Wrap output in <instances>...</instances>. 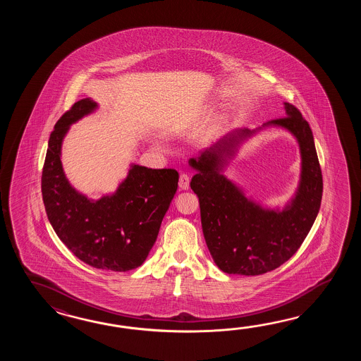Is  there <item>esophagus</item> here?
Here are the masks:
<instances>
[{
	"label": "esophagus",
	"instance_id": "esophagus-1",
	"mask_svg": "<svg viewBox=\"0 0 361 361\" xmlns=\"http://www.w3.org/2000/svg\"><path fill=\"white\" fill-rule=\"evenodd\" d=\"M190 187V177L187 174H180L179 177V188L180 190H188Z\"/></svg>",
	"mask_w": 361,
	"mask_h": 361
}]
</instances>
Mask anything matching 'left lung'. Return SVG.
Segmentation results:
<instances>
[{
	"mask_svg": "<svg viewBox=\"0 0 361 361\" xmlns=\"http://www.w3.org/2000/svg\"><path fill=\"white\" fill-rule=\"evenodd\" d=\"M286 116L255 130H233L190 159L191 188L199 197L204 238L215 264L226 274L257 276L280 267L295 253L311 230L322 196V176L314 135L300 111L284 103ZM289 130L300 145V185L283 211L263 208L247 200L222 174L239 145L263 127Z\"/></svg>",
	"mask_w": 361,
	"mask_h": 361,
	"instance_id": "left-lung-1",
	"label": "left lung"
}]
</instances>
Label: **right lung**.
Segmentation results:
<instances>
[{"label":"right lung","mask_w":361,"mask_h":361,"mask_svg":"<svg viewBox=\"0 0 361 361\" xmlns=\"http://www.w3.org/2000/svg\"><path fill=\"white\" fill-rule=\"evenodd\" d=\"M97 108L90 98L78 100L55 123L42 169V200L58 238L78 259L95 269L125 272L146 261L179 174L131 164L115 193L90 200L76 191L63 171L61 143L69 126Z\"/></svg>","instance_id":"obj_1"}]
</instances>
